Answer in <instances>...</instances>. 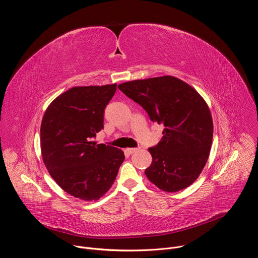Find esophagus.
I'll return each instance as SVG.
<instances>
[{
	"mask_svg": "<svg viewBox=\"0 0 258 258\" xmlns=\"http://www.w3.org/2000/svg\"><path fill=\"white\" fill-rule=\"evenodd\" d=\"M140 149H141V147H139V148H127V149H125V151H126L128 154H133V153L139 151Z\"/></svg>",
	"mask_w": 258,
	"mask_h": 258,
	"instance_id": "esophagus-1",
	"label": "esophagus"
}]
</instances>
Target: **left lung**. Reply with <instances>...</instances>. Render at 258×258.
Instances as JSON below:
<instances>
[{
    "mask_svg": "<svg viewBox=\"0 0 258 258\" xmlns=\"http://www.w3.org/2000/svg\"><path fill=\"white\" fill-rule=\"evenodd\" d=\"M118 89L165 127L161 141L149 148L152 163L145 170L147 177L165 192L189 187L211 148L213 123L206 102L191 86L169 76L123 83Z\"/></svg>",
    "mask_w": 258,
    "mask_h": 258,
    "instance_id": "left-lung-1",
    "label": "left lung"
}]
</instances>
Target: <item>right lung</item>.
Wrapping results in <instances>:
<instances>
[{
	"mask_svg": "<svg viewBox=\"0 0 258 258\" xmlns=\"http://www.w3.org/2000/svg\"><path fill=\"white\" fill-rule=\"evenodd\" d=\"M116 84L71 88L47 108L41 125L43 160L59 187L92 201L110 188L124 160L122 150L93 141L104 128V110Z\"/></svg>",
	"mask_w": 258,
	"mask_h": 258,
	"instance_id": "obj_1",
	"label": "right lung"
}]
</instances>
